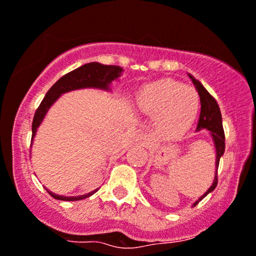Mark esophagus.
Segmentation results:
<instances>
[{
  "instance_id": "obj_1",
  "label": "esophagus",
  "mask_w": 256,
  "mask_h": 256,
  "mask_svg": "<svg viewBox=\"0 0 256 256\" xmlns=\"http://www.w3.org/2000/svg\"><path fill=\"white\" fill-rule=\"evenodd\" d=\"M136 140L138 142H141V144H150V137L147 135V134H144V132H141V134H138V135H136Z\"/></svg>"
}]
</instances>
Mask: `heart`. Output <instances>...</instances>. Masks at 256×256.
<instances>
[{"mask_svg":"<svg viewBox=\"0 0 256 256\" xmlns=\"http://www.w3.org/2000/svg\"><path fill=\"white\" fill-rule=\"evenodd\" d=\"M140 112L156 116L157 132L176 138L192 125L200 109V96L176 80L163 78L144 86L136 96Z\"/></svg>","mask_w":256,"mask_h":256,"instance_id":"1","label":"heart"}]
</instances>
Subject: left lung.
I'll return each instance as SVG.
<instances>
[{
  "label": "left lung",
  "mask_w": 256,
  "mask_h": 256,
  "mask_svg": "<svg viewBox=\"0 0 256 256\" xmlns=\"http://www.w3.org/2000/svg\"><path fill=\"white\" fill-rule=\"evenodd\" d=\"M190 80H192L194 86H195L196 90H198V96H200V103H201V112H200V118H198V128L196 131L201 130H207L208 131L210 136H211L212 142L214 144V150H216V170H214V178L212 185L206 190V192L204 195H201L195 202L192 204V207L198 205L204 198H206L210 192H214L217 186V170H218V164L220 157L224 153L226 144H224V131H223V125H222V115H220V110L218 104H217L216 99L211 96L206 90V88L201 84L200 80H198L195 77L192 76L189 74Z\"/></svg>",
  "instance_id": "1"
}]
</instances>
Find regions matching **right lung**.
Listing matches in <instances>:
<instances>
[{
  "instance_id": "1",
  "label": "right lung",
  "mask_w": 256,
  "mask_h": 256,
  "mask_svg": "<svg viewBox=\"0 0 256 256\" xmlns=\"http://www.w3.org/2000/svg\"><path fill=\"white\" fill-rule=\"evenodd\" d=\"M122 71L124 70L121 68L120 66L103 64L99 62H90L83 64V66H80L78 68L74 70V71L68 72V74H66L64 76L61 77V78L48 90V93L45 94L44 99H42V102L40 103L39 108L36 109V115H34L33 119V125H32L30 144H33L38 128L42 125V120L46 116L49 109L54 106V103H55L62 94L71 92V90H83V88H96V90H102L110 92V90H112L110 84H112V80H119V77L122 74ZM45 190H46L54 198H56V200L78 201L92 196L94 192H98L99 188L98 189L93 190V192L80 196L58 195V194H54L52 192H50L46 188H45Z\"/></svg>"
}]
</instances>
